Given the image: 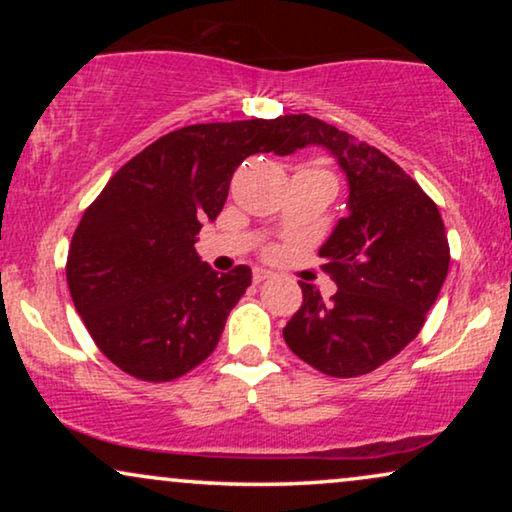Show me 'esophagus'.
I'll return each instance as SVG.
<instances>
[{"label":"esophagus","mask_w":512,"mask_h":512,"mask_svg":"<svg viewBox=\"0 0 512 512\" xmlns=\"http://www.w3.org/2000/svg\"><path fill=\"white\" fill-rule=\"evenodd\" d=\"M270 277H275V272H272V270L254 268V282L256 284H261V282H265V279H270Z\"/></svg>","instance_id":"esophagus-1"}]
</instances>
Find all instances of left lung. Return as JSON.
I'll list each match as a JSON object with an SVG mask.
<instances>
[{
	"label": "left lung",
	"instance_id": "1",
	"mask_svg": "<svg viewBox=\"0 0 512 512\" xmlns=\"http://www.w3.org/2000/svg\"><path fill=\"white\" fill-rule=\"evenodd\" d=\"M296 144L324 146L347 174L349 214L319 249L338 284L324 303L300 282L303 305L284 326V340L319 373H373L422 331L450 268L440 212L389 156L319 118L296 116Z\"/></svg>",
	"mask_w": 512,
	"mask_h": 512
}]
</instances>
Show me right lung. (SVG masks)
Returning a JSON list of instances; mask_svg holds the SVG:
<instances>
[{"label": "right lung", "instance_id": "1", "mask_svg": "<svg viewBox=\"0 0 512 512\" xmlns=\"http://www.w3.org/2000/svg\"><path fill=\"white\" fill-rule=\"evenodd\" d=\"M296 149V116L186 125L128 160L83 212L67 254L69 293L123 373L170 382L214 352L251 270L219 275L200 261V221L221 214L244 158Z\"/></svg>", "mask_w": 512, "mask_h": 512}]
</instances>
